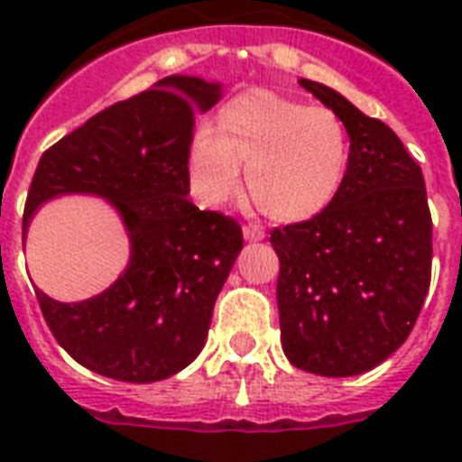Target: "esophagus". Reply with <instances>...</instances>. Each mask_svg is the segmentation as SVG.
Listing matches in <instances>:
<instances>
[{"mask_svg":"<svg viewBox=\"0 0 462 462\" xmlns=\"http://www.w3.org/2000/svg\"><path fill=\"white\" fill-rule=\"evenodd\" d=\"M266 237V232H263V227H259V225H245V239H249V242H259V239Z\"/></svg>","mask_w":462,"mask_h":462,"instance_id":"1","label":"esophagus"}]
</instances>
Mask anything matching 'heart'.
I'll return each mask as SVG.
<instances>
[{
	"instance_id": "1",
	"label": "heart",
	"mask_w": 462,
	"mask_h": 462,
	"mask_svg": "<svg viewBox=\"0 0 462 462\" xmlns=\"http://www.w3.org/2000/svg\"><path fill=\"white\" fill-rule=\"evenodd\" d=\"M245 167V194L275 223H302L336 201L350 167V134L336 112L249 90L196 129L187 172L203 203H223Z\"/></svg>"
}]
</instances>
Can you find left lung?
<instances>
[{"instance_id":"8db88e82","label":"left lung","mask_w":462,"mask_h":462,"mask_svg":"<svg viewBox=\"0 0 462 462\" xmlns=\"http://www.w3.org/2000/svg\"><path fill=\"white\" fill-rule=\"evenodd\" d=\"M300 86L345 122L350 167L323 213L271 230L282 350L304 372L355 376L393 355L422 311L431 281L427 189L393 129L323 83Z\"/></svg>"}]
</instances>
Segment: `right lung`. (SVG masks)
<instances>
[{"label":"right lung","mask_w":462,"mask_h":462,"mask_svg":"<svg viewBox=\"0 0 462 462\" xmlns=\"http://www.w3.org/2000/svg\"><path fill=\"white\" fill-rule=\"evenodd\" d=\"M217 97V83L167 76L97 112L40 158L23 230L42 201L83 191L110 199L132 239L129 268L100 295L64 304L35 292L57 343L90 372L129 383L162 381L191 365L206 343L216 297L242 252L235 217L187 199L194 117Z\"/></svg>","instance_id":"1"}]
</instances>
